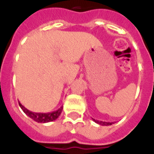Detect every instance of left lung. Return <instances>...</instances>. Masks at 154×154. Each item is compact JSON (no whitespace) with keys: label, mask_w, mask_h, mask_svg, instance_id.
I'll return each mask as SVG.
<instances>
[{"label":"left lung","mask_w":154,"mask_h":154,"mask_svg":"<svg viewBox=\"0 0 154 154\" xmlns=\"http://www.w3.org/2000/svg\"><path fill=\"white\" fill-rule=\"evenodd\" d=\"M94 120V122H95L97 124L101 125H111L112 124H113V122H101V121H97V120H95L94 118H92Z\"/></svg>","instance_id":"8db88e82"}]
</instances>
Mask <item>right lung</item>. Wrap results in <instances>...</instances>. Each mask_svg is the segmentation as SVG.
Here are the masks:
<instances>
[{
  "instance_id": "add662e5",
  "label": "right lung",
  "mask_w": 154,
  "mask_h": 154,
  "mask_svg": "<svg viewBox=\"0 0 154 154\" xmlns=\"http://www.w3.org/2000/svg\"><path fill=\"white\" fill-rule=\"evenodd\" d=\"M19 105H20V107L21 108V109L24 111L25 114L29 116L30 118H32V120H34L35 122H39V123H46V122H53L60 116L63 109V107L61 106L59 109L52 112H47V113H45V112H34L27 109L20 102H19Z\"/></svg>"
}]
</instances>
